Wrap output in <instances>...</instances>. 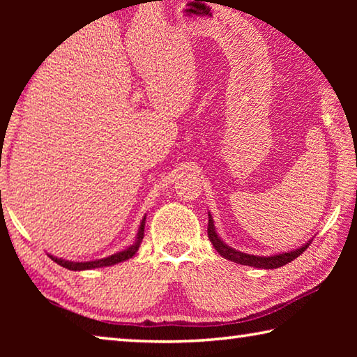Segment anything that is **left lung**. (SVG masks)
Segmentation results:
<instances>
[{"label": "left lung", "mask_w": 357, "mask_h": 357, "mask_svg": "<svg viewBox=\"0 0 357 357\" xmlns=\"http://www.w3.org/2000/svg\"><path fill=\"white\" fill-rule=\"evenodd\" d=\"M208 217H209L208 236H209L211 243H213L214 249L219 252L225 259H229V261L238 263V264L252 266V268H259V269L282 268V266L291 263L294 258H298L301 253L310 245V241H312V239L307 241L305 244H302L301 247H298V249H293V250H288V252H280V253H275V255H269V257L250 255V253H244V252L233 249V247H229L228 244H225V241H223L219 236V234H217L214 219H213V215H211V213H208Z\"/></svg>", "instance_id": "obj_1"}]
</instances>
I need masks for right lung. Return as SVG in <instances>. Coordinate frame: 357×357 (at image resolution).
I'll list each match as a JSON object with an SVG mask.
<instances>
[{"instance_id":"obj_1","label":"right lung","mask_w":357,"mask_h":357,"mask_svg":"<svg viewBox=\"0 0 357 357\" xmlns=\"http://www.w3.org/2000/svg\"><path fill=\"white\" fill-rule=\"evenodd\" d=\"M144 222H146V214L143 215V219L140 222V227H138V233L135 236V243L129 245L128 249L124 250H119L116 253H113V255H108L105 258H100V259H89V261H70V259H63V258H58V257H53L50 253H47L48 257H50L53 261H56L59 266H63V268L69 269V271H88V269H96V268H105V266H113V264H118V263H123L126 259L132 258L137 253V250L140 249V244L143 241L144 236Z\"/></svg>"}]
</instances>
